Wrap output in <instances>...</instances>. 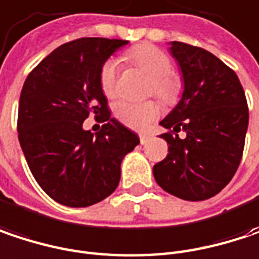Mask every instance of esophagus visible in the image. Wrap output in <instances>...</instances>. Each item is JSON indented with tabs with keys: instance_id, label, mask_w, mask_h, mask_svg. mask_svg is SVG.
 <instances>
[{
	"instance_id": "34e87169",
	"label": "esophagus",
	"mask_w": 259,
	"mask_h": 259,
	"mask_svg": "<svg viewBox=\"0 0 259 259\" xmlns=\"http://www.w3.org/2000/svg\"><path fill=\"white\" fill-rule=\"evenodd\" d=\"M139 141H141V144L144 145V144H147L148 141H150V135H147V133H141L139 135Z\"/></svg>"
}]
</instances>
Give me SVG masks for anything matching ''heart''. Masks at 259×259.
I'll return each instance as SVG.
<instances>
[{
	"instance_id": "1",
	"label": "heart",
	"mask_w": 259,
	"mask_h": 259,
	"mask_svg": "<svg viewBox=\"0 0 259 259\" xmlns=\"http://www.w3.org/2000/svg\"><path fill=\"white\" fill-rule=\"evenodd\" d=\"M127 59L150 75L147 93L157 96L163 104H177L182 93V81L172 72V60L154 46H139L127 55ZM99 84L106 98H115L118 93V65L108 59L99 72ZM115 118L130 129H147L158 115V105L154 101L129 102L121 101L114 106Z\"/></svg>"
}]
</instances>
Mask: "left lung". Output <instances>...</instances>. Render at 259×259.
<instances>
[{"label": "left lung", "mask_w": 259, "mask_h": 259, "mask_svg": "<svg viewBox=\"0 0 259 259\" xmlns=\"http://www.w3.org/2000/svg\"><path fill=\"white\" fill-rule=\"evenodd\" d=\"M184 93L174 111L160 121L169 150L154 164L157 184L179 199L213 197L234 177L245 148L249 109L239 77L207 50L174 41ZM186 132L185 138L177 133Z\"/></svg>", "instance_id": "left-lung-1"}]
</instances>
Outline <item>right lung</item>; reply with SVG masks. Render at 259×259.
<instances>
[{"label": "right lung", "mask_w": 259, "mask_h": 259, "mask_svg": "<svg viewBox=\"0 0 259 259\" xmlns=\"http://www.w3.org/2000/svg\"><path fill=\"white\" fill-rule=\"evenodd\" d=\"M124 39L78 38L62 44L26 77L19 99L17 133L38 185L60 204L87 207L111 196L123 157L136 133L111 118L99 72ZM93 113L104 122L96 137L82 129Z\"/></svg>", "instance_id": "obj_1"}]
</instances>
